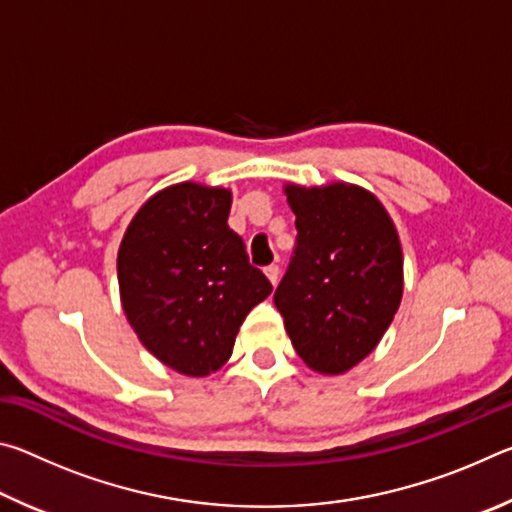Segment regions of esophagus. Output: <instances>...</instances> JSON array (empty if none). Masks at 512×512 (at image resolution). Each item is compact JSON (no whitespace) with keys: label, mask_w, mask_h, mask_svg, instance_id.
I'll return each instance as SVG.
<instances>
[{"label":"esophagus","mask_w":512,"mask_h":512,"mask_svg":"<svg viewBox=\"0 0 512 512\" xmlns=\"http://www.w3.org/2000/svg\"><path fill=\"white\" fill-rule=\"evenodd\" d=\"M264 273H266V277H268V280H271V284L275 287L277 280H280V266H277V264L266 266V268H264Z\"/></svg>","instance_id":"34e87169"}]
</instances>
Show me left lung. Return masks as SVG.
I'll return each instance as SVG.
<instances>
[{
	"label": "left lung",
	"mask_w": 512,
	"mask_h": 512,
	"mask_svg": "<svg viewBox=\"0 0 512 512\" xmlns=\"http://www.w3.org/2000/svg\"><path fill=\"white\" fill-rule=\"evenodd\" d=\"M287 196L298 235L275 307L298 357L341 375L375 350L400 307V239L366 189L291 185Z\"/></svg>",
	"instance_id": "8db88e82"
}]
</instances>
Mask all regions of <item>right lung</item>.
I'll return each mask as SVG.
<instances>
[{"label":"right lung","instance_id":"add662e5","mask_svg":"<svg viewBox=\"0 0 512 512\" xmlns=\"http://www.w3.org/2000/svg\"><path fill=\"white\" fill-rule=\"evenodd\" d=\"M228 214L225 189L169 187L137 212L119 248L128 323L164 366L189 377L230 359L248 311L273 291Z\"/></svg>","mask_w":512,"mask_h":512}]
</instances>
